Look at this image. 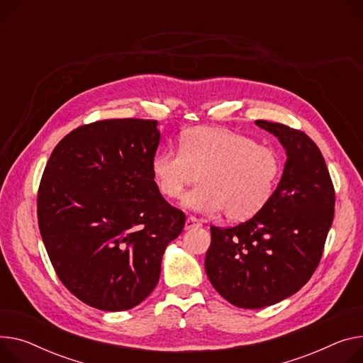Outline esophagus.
Wrapping results in <instances>:
<instances>
[{"label":"esophagus","mask_w":363,"mask_h":363,"mask_svg":"<svg viewBox=\"0 0 363 363\" xmlns=\"http://www.w3.org/2000/svg\"><path fill=\"white\" fill-rule=\"evenodd\" d=\"M199 226H201V223H200V220H199V219H196L194 216H189V217H186V220H185V230L194 229V228H199Z\"/></svg>","instance_id":"esophagus-1"}]
</instances>
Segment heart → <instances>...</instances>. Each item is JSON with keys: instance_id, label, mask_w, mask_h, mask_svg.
Instances as JSON below:
<instances>
[{"instance_id": "heart-1", "label": "heart", "mask_w": 363, "mask_h": 363, "mask_svg": "<svg viewBox=\"0 0 363 363\" xmlns=\"http://www.w3.org/2000/svg\"><path fill=\"white\" fill-rule=\"evenodd\" d=\"M281 172L274 147L220 127L189 128L179 138V150L167 147L152 160L153 179L166 199H179L200 175L201 184L182 206L204 214L225 210L232 222L248 220L267 206Z\"/></svg>"}]
</instances>
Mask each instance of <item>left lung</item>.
Wrapping results in <instances>:
<instances>
[{
	"label": "left lung",
	"instance_id": "left-lung-1",
	"mask_svg": "<svg viewBox=\"0 0 363 363\" xmlns=\"http://www.w3.org/2000/svg\"><path fill=\"white\" fill-rule=\"evenodd\" d=\"M286 150L283 175L270 203L233 228H211L206 273L228 302L245 309L296 294L321 259L334 217V188L325 160L302 131L255 121Z\"/></svg>",
	"mask_w": 363,
	"mask_h": 363
}]
</instances>
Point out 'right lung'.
I'll use <instances>...</instances> for the list:
<instances>
[{
	"instance_id": "add662e5",
	"label": "right lung",
	"mask_w": 363,
	"mask_h": 363,
	"mask_svg": "<svg viewBox=\"0 0 363 363\" xmlns=\"http://www.w3.org/2000/svg\"><path fill=\"white\" fill-rule=\"evenodd\" d=\"M157 121L106 119L65 135L38 194L42 240L68 291L102 311H127L156 287L185 214L153 179Z\"/></svg>"
}]
</instances>
